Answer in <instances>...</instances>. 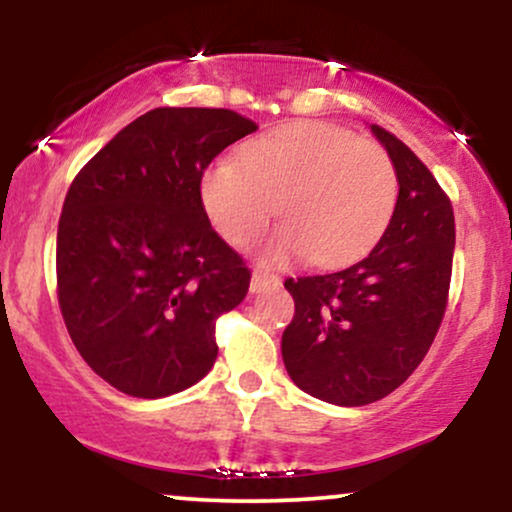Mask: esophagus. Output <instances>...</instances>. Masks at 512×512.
I'll return each instance as SVG.
<instances>
[{"label":"esophagus","instance_id":"34e87169","mask_svg":"<svg viewBox=\"0 0 512 512\" xmlns=\"http://www.w3.org/2000/svg\"><path fill=\"white\" fill-rule=\"evenodd\" d=\"M281 284L279 274L269 272V269H260L257 267L255 272H252V279H250V291L252 293H260V291H267V289H276V286Z\"/></svg>","mask_w":512,"mask_h":512}]
</instances>
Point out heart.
Masks as SVG:
<instances>
[{"mask_svg": "<svg viewBox=\"0 0 512 512\" xmlns=\"http://www.w3.org/2000/svg\"><path fill=\"white\" fill-rule=\"evenodd\" d=\"M399 197L392 158L380 144L325 122H289L260 134L238 161L211 163L202 204L228 243L245 248L272 216L286 223L264 257L342 264L363 255L390 226Z\"/></svg>", "mask_w": 512, "mask_h": 512, "instance_id": "heart-1", "label": "heart"}]
</instances>
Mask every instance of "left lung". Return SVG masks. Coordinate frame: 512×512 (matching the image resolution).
Instances as JSON below:
<instances>
[{
	"mask_svg": "<svg viewBox=\"0 0 512 512\" xmlns=\"http://www.w3.org/2000/svg\"><path fill=\"white\" fill-rule=\"evenodd\" d=\"M370 129L397 168L390 226L346 269L284 281L296 301L284 366L303 392L339 407L378 402L419 368L448 308L455 252L450 197L407 144Z\"/></svg>",
	"mask_w": 512,
	"mask_h": 512,
	"instance_id": "obj_1",
	"label": "left lung"
}]
</instances>
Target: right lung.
I'll return each instance as SVG.
<instances>
[{"mask_svg": "<svg viewBox=\"0 0 512 512\" xmlns=\"http://www.w3.org/2000/svg\"><path fill=\"white\" fill-rule=\"evenodd\" d=\"M257 125L223 108H156L76 173L57 226V301L96 375L129 397L187 390L214 366L216 320L250 269L211 228L204 170Z\"/></svg>", "mask_w": 512, "mask_h": 512, "instance_id": "add662e5", "label": "right lung"}]
</instances>
